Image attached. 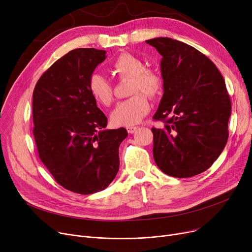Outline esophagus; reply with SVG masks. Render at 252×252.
I'll return each instance as SVG.
<instances>
[{
	"instance_id": "esophagus-1",
	"label": "esophagus",
	"mask_w": 252,
	"mask_h": 252,
	"mask_svg": "<svg viewBox=\"0 0 252 252\" xmlns=\"http://www.w3.org/2000/svg\"><path fill=\"white\" fill-rule=\"evenodd\" d=\"M137 126H129V127H127L126 129H127V131H128V133H130V134H132V133H134L136 130H137Z\"/></svg>"
}]
</instances>
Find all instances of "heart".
I'll return each mask as SVG.
<instances>
[{"label":"heart","mask_w":252,"mask_h":252,"mask_svg":"<svg viewBox=\"0 0 252 252\" xmlns=\"http://www.w3.org/2000/svg\"><path fill=\"white\" fill-rule=\"evenodd\" d=\"M111 72L120 79L130 78L129 98L118 103L111 113V123L116 127H129L138 124L150 112V101L145 95L157 97L162 90V78L154 70L146 69L142 60L134 55L123 53L110 66ZM88 92L97 105L108 107L113 100L111 83L98 73L88 80ZM146 94L144 95V94Z\"/></svg>","instance_id":"1"}]
</instances>
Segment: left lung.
I'll return each mask as SVG.
<instances>
[{
	"label": "left lung",
	"mask_w": 252,
	"mask_h": 252,
	"mask_svg": "<svg viewBox=\"0 0 252 252\" xmlns=\"http://www.w3.org/2000/svg\"><path fill=\"white\" fill-rule=\"evenodd\" d=\"M161 56L164 94L152 128L154 158L165 174L188 178L208 170L227 143L231 100L225 80L202 53L170 37L145 40Z\"/></svg>",
	"instance_id": "1"
}]
</instances>
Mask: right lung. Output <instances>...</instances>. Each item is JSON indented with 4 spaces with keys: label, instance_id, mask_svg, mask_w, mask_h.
Here are the masks:
<instances>
[{
    "label": "right lung",
    "instance_id": "obj_1",
    "mask_svg": "<svg viewBox=\"0 0 252 252\" xmlns=\"http://www.w3.org/2000/svg\"><path fill=\"white\" fill-rule=\"evenodd\" d=\"M106 51L76 49L44 72L33 91V136L42 164L64 188L79 194L106 189L119 171L125 128L105 130L108 119L88 92Z\"/></svg>",
    "mask_w": 252,
    "mask_h": 252
}]
</instances>
